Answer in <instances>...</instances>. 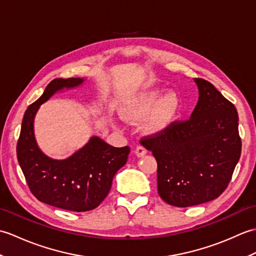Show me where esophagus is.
Listing matches in <instances>:
<instances>
[{
    "instance_id": "obj_1",
    "label": "esophagus",
    "mask_w": 256,
    "mask_h": 256,
    "mask_svg": "<svg viewBox=\"0 0 256 256\" xmlns=\"http://www.w3.org/2000/svg\"><path fill=\"white\" fill-rule=\"evenodd\" d=\"M135 155H136L138 157H143L146 153H148V150H146L145 148H143L142 145H138L136 148H135Z\"/></svg>"
}]
</instances>
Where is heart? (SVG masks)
Masks as SVG:
<instances>
[{
	"instance_id": "1",
	"label": "heart",
	"mask_w": 256,
	"mask_h": 256,
	"mask_svg": "<svg viewBox=\"0 0 256 256\" xmlns=\"http://www.w3.org/2000/svg\"><path fill=\"white\" fill-rule=\"evenodd\" d=\"M180 108L176 92L166 94V88L155 86L128 100L123 108L124 116L140 120L152 113L146 128L152 133H162L170 126Z\"/></svg>"
}]
</instances>
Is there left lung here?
I'll return each mask as SVG.
<instances>
[{
  "instance_id": "8db88e82",
  "label": "left lung",
  "mask_w": 256,
  "mask_h": 256,
  "mask_svg": "<svg viewBox=\"0 0 256 256\" xmlns=\"http://www.w3.org/2000/svg\"><path fill=\"white\" fill-rule=\"evenodd\" d=\"M194 80L199 98L190 118L142 140L157 162L160 198L182 208L218 198L241 156L236 106L206 80Z\"/></svg>"
}]
</instances>
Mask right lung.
I'll return each instance as SVG.
<instances>
[{"label": "right lung", "instance_id": "1", "mask_svg": "<svg viewBox=\"0 0 256 256\" xmlns=\"http://www.w3.org/2000/svg\"><path fill=\"white\" fill-rule=\"evenodd\" d=\"M84 78H57L24 114L18 142V160L30 192L42 202L82 212L96 208L111 189L116 172L126 164L128 146L113 148L99 136H91L82 148L64 160L47 156L38 146L34 121L42 103L62 92L78 88Z\"/></svg>", "mask_w": 256, "mask_h": 256}]
</instances>
